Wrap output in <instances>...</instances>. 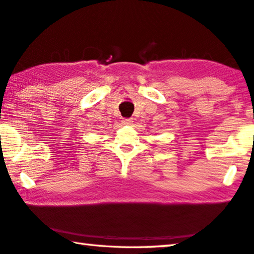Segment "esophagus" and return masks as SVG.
Segmentation results:
<instances>
[{"mask_svg":"<svg viewBox=\"0 0 254 254\" xmlns=\"http://www.w3.org/2000/svg\"><path fill=\"white\" fill-rule=\"evenodd\" d=\"M123 125H131L132 124V119L131 118H127L123 120Z\"/></svg>","mask_w":254,"mask_h":254,"instance_id":"esophagus-1","label":"esophagus"}]
</instances>
